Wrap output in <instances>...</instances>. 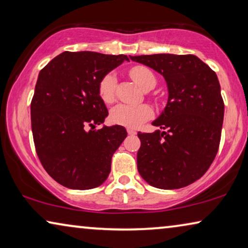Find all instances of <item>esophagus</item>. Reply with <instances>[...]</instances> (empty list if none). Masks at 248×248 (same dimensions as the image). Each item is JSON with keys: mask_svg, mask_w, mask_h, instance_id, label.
<instances>
[{"mask_svg": "<svg viewBox=\"0 0 248 248\" xmlns=\"http://www.w3.org/2000/svg\"><path fill=\"white\" fill-rule=\"evenodd\" d=\"M127 133L130 135H135L137 134V131L133 130V128H127Z\"/></svg>", "mask_w": 248, "mask_h": 248, "instance_id": "1", "label": "esophagus"}]
</instances>
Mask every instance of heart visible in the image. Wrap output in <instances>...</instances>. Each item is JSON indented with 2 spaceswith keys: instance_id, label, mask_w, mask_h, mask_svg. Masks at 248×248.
Returning <instances> with one entry per match:
<instances>
[{
  "instance_id": "heart-1",
  "label": "heart",
  "mask_w": 248,
  "mask_h": 248,
  "mask_svg": "<svg viewBox=\"0 0 248 248\" xmlns=\"http://www.w3.org/2000/svg\"><path fill=\"white\" fill-rule=\"evenodd\" d=\"M130 76L142 90L155 86V78L154 73L145 66H134L130 71ZM117 79L114 73H108L101 79L99 83V96L105 104H111L115 99ZM152 109L148 105H125L120 104L110 111V121L114 124L125 127L135 128L145 121L150 120Z\"/></svg>"
}]
</instances>
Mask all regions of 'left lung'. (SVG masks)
Segmentation results:
<instances>
[{"label":"left lung","mask_w":248,"mask_h":248,"mask_svg":"<svg viewBox=\"0 0 248 248\" xmlns=\"http://www.w3.org/2000/svg\"><path fill=\"white\" fill-rule=\"evenodd\" d=\"M160 73L168 99L152 125L138 137V170L148 184L161 189L185 187L201 178L218 152L225 105L218 77L195 55L130 56Z\"/></svg>","instance_id":"1"}]
</instances>
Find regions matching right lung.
Masks as SVG:
<instances>
[{
  "instance_id": "obj_1",
  "label": "right lung",
  "mask_w": 248,
  "mask_h": 248,
  "mask_svg": "<svg viewBox=\"0 0 248 248\" xmlns=\"http://www.w3.org/2000/svg\"><path fill=\"white\" fill-rule=\"evenodd\" d=\"M124 61L130 60L123 54L63 52L39 72L30 106L33 142L45 170L67 188L103 184L127 137L121 125L94 130L108 116L100 81Z\"/></svg>"
}]
</instances>
